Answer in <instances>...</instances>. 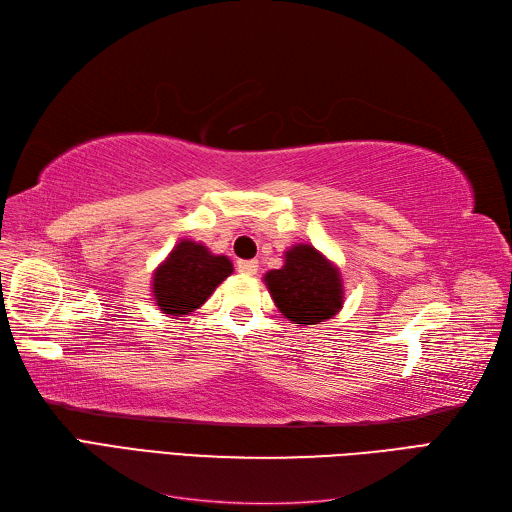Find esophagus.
<instances>
[{
  "instance_id": "1",
  "label": "esophagus",
  "mask_w": 512,
  "mask_h": 512,
  "mask_svg": "<svg viewBox=\"0 0 512 512\" xmlns=\"http://www.w3.org/2000/svg\"><path fill=\"white\" fill-rule=\"evenodd\" d=\"M237 271L243 275H256L258 273V262L256 260H239Z\"/></svg>"
}]
</instances>
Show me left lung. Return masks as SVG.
I'll use <instances>...</instances> for the list:
<instances>
[{"label":"left lung","mask_w":512,"mask_h":512,"mask_svg":"<svg viewBox=\"0 0 512 512\" xmlns=\"http://www.w3.org/2000/svg\"><path fill=\"white\" fill-rule=\"evenodd\" d=\"M265 284L282 316L299 327L329 320L344 305L339 269L309 243L286 250L284 267L269 271Z\"/></svg>","instance_id":"1"}]
</instances>
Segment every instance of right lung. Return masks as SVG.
Segmentation results:
<instances>
[{
	"label": "right lung",
	"mask_w": 512,
	"mask_h": 512,
	"mask_svg": "<svg viewBox=\"0 0 512 512\" xmlns=\"http://www.w3.org/2000/svg\"><path fill=\"white\" fill-rule=\"evenodd\" d=\"M230 273L232 262L226 256L211 254L203 243L181 239L153 271V301L166 316H188L211 297Z\"/></svg>",
	"instance_id": "add662e5"
}]
</instances>
